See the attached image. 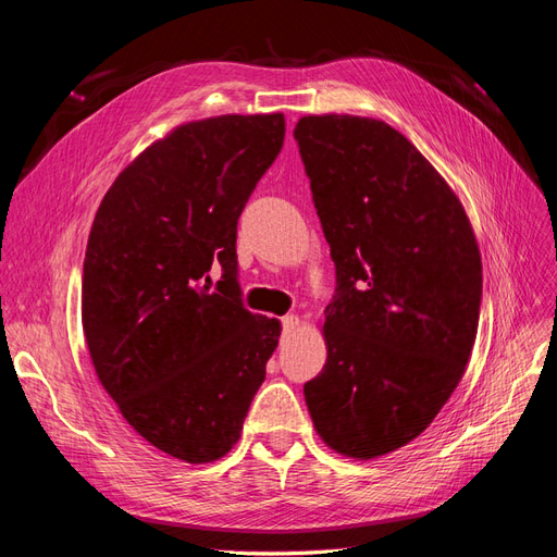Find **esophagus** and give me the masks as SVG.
Masks as SVG:
<instances>
[{
	"mask_svg": "<svg viewBox=\"0 0 557 557\" xmlns=\"http://www.w3.org/2000/svg\"><path fill=\"white\" fill-rule=\"evenodd\" d=\"M283 332L285 334H290V332H295L297 327H299V315H295V313H288V315H283Z\"/></svg>",
	"mask_w": 557,
	"mask_h": 557,
	"instance_id": "obj_1",
	"label": "esophagus"
}]
</instances>
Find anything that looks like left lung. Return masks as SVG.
Masks as SVG:
<instances>
[{"label": "left lung", "mask_w": 557, "mask_h": 557, "mask_svg": "<svg viewBox=\"0 0 557 557\" xmlns=\"http://www.w3.org/2000/svg\"><path fill=\"white\" fill-rule=\"evenodd\" d=\"M336 269L327 362L305 383L320 434L346 458L407 446L458 387L479 330L481 252L460 199L383 121L295 125Z\"/></svg>", "instance_id": "1"}]
</instances>
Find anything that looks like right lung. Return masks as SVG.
I'll use <instances>...</instances> for the list:
<instances>
[{
	"label": "right lung",
	"instance_id": "1",
	"mask_svg": "<svg viewBox=\"0 0 557 557\" xmlns=\"http://www.w3.org/2000/svg\"><path fill=\"white\" fill-rule=\"evenodd\" d=\"M283 137V113L185 123L117 174L95 215L81 318L97 379L134 432L183 462L239 442L278 346V320L242 301L237 223Z\"/></svg>",
	"mask_w": 557,
	"mask_h": 557
}]
</instances>
